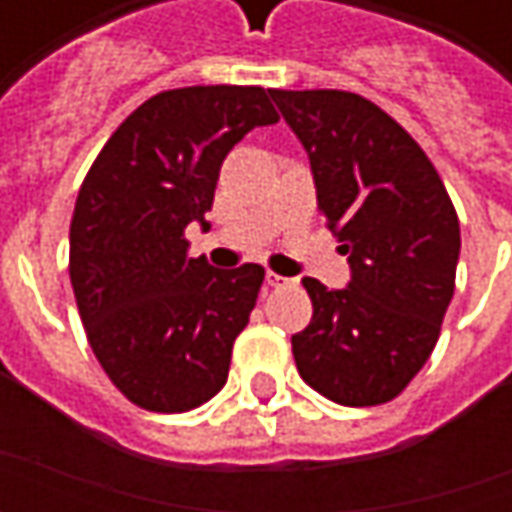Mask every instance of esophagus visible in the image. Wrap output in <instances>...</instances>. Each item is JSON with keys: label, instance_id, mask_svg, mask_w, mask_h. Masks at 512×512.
Returning a JSON list of instances; mask_svg holds the SVG:
<instances>
[{"label": "esophagus", "instance_id": "1", "mask_svg": "<svg viewBox=\"0 0 512 512\" xmlns=\"http://www.w3.org/2000/svg\"><path fill=\"white\" fill-rule=\"evenodd\" d=\"M266 282H268V288H288V285H293L296 279L282 277V274H277V271H268Z\"/></svg>", "mask_w": 512, "mask_h": 512}]
</instances>
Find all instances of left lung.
I'll return each instance as SVG.
<instances>
[{
  "instance_id": "obj_1",
  "label": "left lung",
  "mask_w": 512,
  "mask_h": 512,
  "mask_svg": "<svg viewBox=\"0 0 512 512\" xmlns=\"http://www.w3.org/2000/svg\"><path fill=\"white\" fill-rule=\"evenodd\" d=\"M310 156L318 211L351 263L345 290L304 277L312 321L293 334L307 384L340 406L395 400L428 362L455 290L461 227L425 150L345 90H271Z\"/></svg>"
}]
</instances>
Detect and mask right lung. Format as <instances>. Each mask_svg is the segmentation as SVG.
<instances>
[{
	"label": "right lung",
	"mask_w": 512,
	"mask_h": 512,
	"mask_svg": "<svg viewBox=\"0 0 512 512\" xmlns=\"http://www.w3.org/2000/svg\"><path fill=\"white\" fill-rule=\"evenodd\" d=\"M277 120L263 87L167 90L117 126L87 172L71 219L73 296L95 359L134 406L180 414L227 384L266 271L191 257L186 227H208L235 142Z\"/></svg>",
	"instance_id": "add662e5"
}]
</instances>
